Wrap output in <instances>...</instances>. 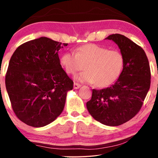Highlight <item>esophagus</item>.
Returning <instances> with one entry per match:
<instances>
[{
	"instance_id": "1",
	"label": "esophagus",
	"mask_w": 158,
	"mask_h": 158,
	"mask_svg": "<svg viewBox=\"0 0 158 158\" xmlns=\"http://www.w3.org/2000/svg\"><path fill=\"white\" fill-rule=\"evenodd\" d=\"M80 87H81V85L77 84V83H74V89H78Z\"/></svg>"
}]
</instances>
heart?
<instances>
[{"label":"heart","mask_w":158,"mask_h":158,"mask_svg":"<svg viewBox=\"0 0 158 158\" xmlns=\"http://www.w3.org/2000/svg\"><path fill=\"white\" fill-rule=\"evenodd\" d=\"M60 63L66 73L70 74L85 68V71L74 77L77 81L95 83L98 87H106L119 77L123 68L124 58L117 50L87 44L75 51L64 53L60 58Z\"/></svg>","instance_id":"b5f03b06"}]
</instances>
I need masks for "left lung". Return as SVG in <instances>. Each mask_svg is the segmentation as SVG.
Returning <instances> with one entry per match:
<instances>
[{"label":"left lung","instance_id":"left-lung-1","mask_svg":"<svg viewBox=\"0 0 158 158\" xmlns=\"http://www.w3.org/2000/svg\"><path fill=\"white\" fill-rule=\"evenodd\" d=\"M105 40L118 46L124 65L114 84L101 90L93 89L86 107L93 118L108 126H118L130 121L141 108L151 85V69L143 49L121 34Z\"/></svg>","mask_w":158,"mask_h":158}]
</instances>
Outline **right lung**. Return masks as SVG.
<instances>
[{"label": "right lung", "instance_id": "add662e5", "mask_svg": "<svg viewBox=\"0 0 158 158\" xmlns=\"http://www.w3.org/2000/svg\"><path fill=\"white\" fill-rule=\"evenodd\" d=\"M67 45L41 37L20 45L10 58L5 86L13 111L26 125L43 127L62 113L73 89L58 53Z\"/></svg>", "mask_w": 158, "mask_h": 158}]
</instances>
